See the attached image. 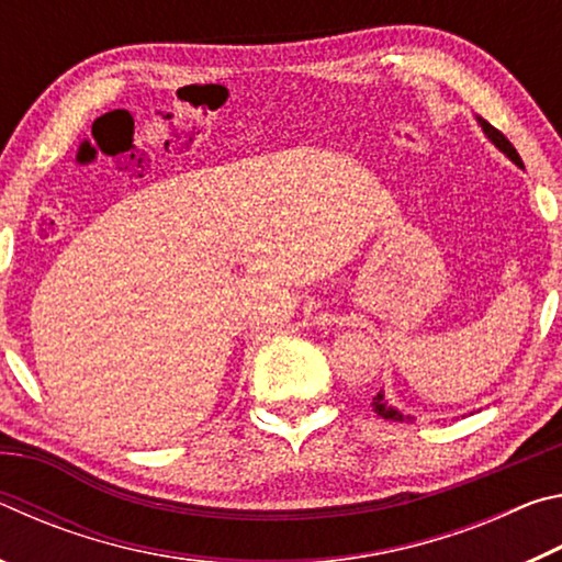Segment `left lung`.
Masks as SVG:
<instances>
[{"mask_svg":"<svg viewBox=\"0 0 562 562\" xmlns=\"http://www.w3.org/2000/svg\"><path fill=\"white\" fill-rule=\"evenodd\" d=\"M479 123H481L483 133H486V136H488L491 144L496 146V148L501 150V154H506V156H508V158L513 160V164H516L518 168H522V160H520V156H518V150L513 148L510 140H508L506 136H503V133H501L498 128H493L488 121L479 119ZM372 408H374V414H376V416L389 418V422H414L412 416H408V414H402V412H398V408H394L392 404H389L386 398H384V392H379V394L372 398Z\"/></svg>","mask_w":562,"mask_h":562,"instance_id":"left-lung-1","label":"left lung"}]
</instances>
